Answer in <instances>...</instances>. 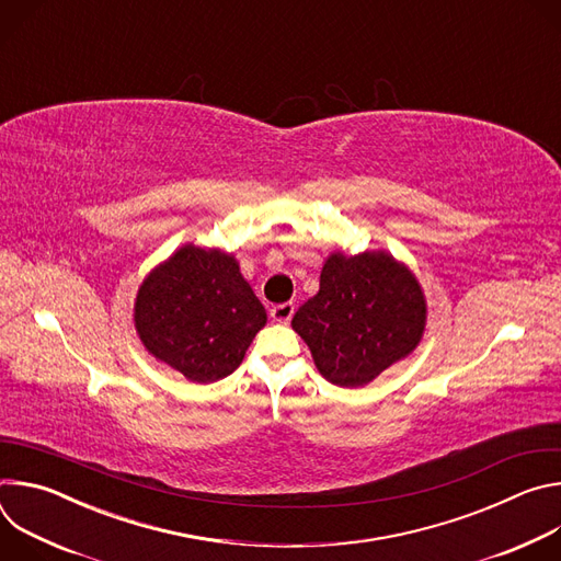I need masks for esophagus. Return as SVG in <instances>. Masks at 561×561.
I'll return each instance as SVG.
<instances>
[{
  "label": "esophagus",
  "mask_w": 561,
  "mask_h": 561,
  "mask_svg": "<svg viewBox=\"0 0 561 561\" xmlns=\"http://www.w3.org/2000/svg\"><path fill=\"white\" fill-rule=\"evenodd\" d=\"M293 312H295V306L290 301L277 304V306L271 308V317H273V322H277V324H286L288 319L293 317Z\"/></svg>",
  "instance_id": "esophagus-1"
}]
</instances>
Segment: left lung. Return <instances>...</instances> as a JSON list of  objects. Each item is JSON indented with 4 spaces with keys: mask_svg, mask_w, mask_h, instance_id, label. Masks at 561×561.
<instances>
[{
    "mask_svg": "<svg viewBox=\"0 0 561 561\" xmlns=\"http://www.w3.org/2000/svg\"><path fill=\"white\" fill-rule=\"evenodd\" d=\"M426 295L415 273L388 251H333L293 331L317 370L335 386L359 388L407 359L426 331Z\"/></svg>",
    "mask_w": 561,
    "mask_h": 561,
    "instance_id": "left-lung-1",
    "label": "left lung"
}]
</instances>
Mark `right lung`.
<instances>
[{"instance_id":"add662e5","label":"right lung","mask_w":561,"mask_h":561,"mask_svg":"<svg viewBox=\"0 0 561 561\" xmlns=\"http://www.w3.org/2000/svg\"><path fill=\"white\" fill-rule=\"evenodd\" d=\"M133 322L157 362L210 383L242 364L266 327V308L234 255L188 242L144 277Z\"/></svg>"}]
</instances>
